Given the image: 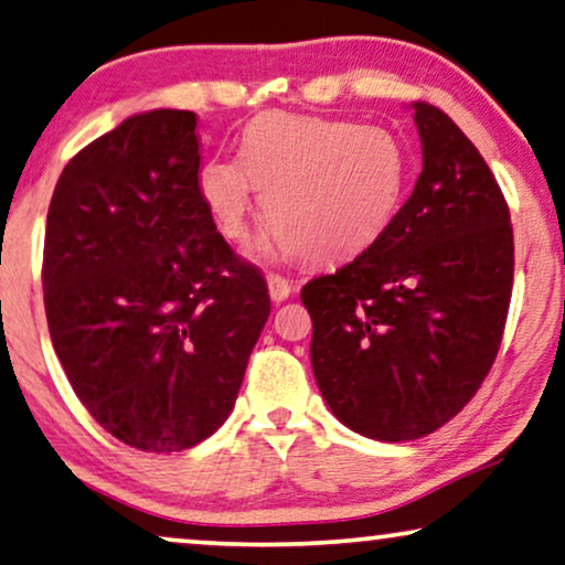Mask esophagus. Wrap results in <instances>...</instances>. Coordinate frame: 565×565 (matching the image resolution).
<instances>
[{"label": "esophagus", "mask_w": 565, "mask_h": 565, "mask_svg": "<svg viewBox=\"0 0 565 565\" xmlns=\"http://www.w3.org/2000/svg\"><path fill=\"white\" fill-rule=\"evenodd\" d=\"M294 291V286L289 279H284V276H268V294H271V301L276 305H281L284 299H289Z\"/></svg>", "instance_id": "34e87169"}]
</instances>
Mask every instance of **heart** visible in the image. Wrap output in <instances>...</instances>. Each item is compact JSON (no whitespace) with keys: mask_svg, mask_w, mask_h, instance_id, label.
I'll return each mask as SVG.
<instances>
[{"mask_svg":"<svg viewBox=\"0 0 565 565\" xmlns=\"http://www.w3.org/2000/svg\"><path fill=\"white\" fill-rule=\"evenodd\" d=\"M409 161L396 135L312 115L268 113L243 135V156L210 158L196 186L227 241L248 237L258 192L274 230L258 250L338 260L379 241L407 192Z\"/></svg>","mask_w":565,"mask_h":565,"instance_id":"obj_1","label":"heart"}]
</instances>
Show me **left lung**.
Wrapping results in <instances>:
<instances>
[{
    "instance_id": "1",
    "label": "left lung",
    "mask_w": 565,
    "mask_h": 565,
    "mask_svg": "<svg viewBox=\"0 0 565 565\" xmlns=\"http://www.w3.org/2000/svg\"><path fill=\"white\" fill-rule=\"evenodd\" d=\"M423 173L376 243L301 289L312 371L363 438H425L479 392L512 297L510 206L460 127L415 102Z\"/></svg>"
}]
</instances>
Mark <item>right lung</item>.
I'll return each mask as SVG.
<instances>
[{
    "label": "right lung",
    "instance_id": "1",
    "mask_svg": "<svg viewBox=\"0 0 565 565\" xmlns=\"http://www.w3.org/2000/svg\"><path fill=\"white\" fill-rule=\"evenodd\" d=\"M196 173V115L150 109L71 158L47 206L55 355L89 415L148 452L186 450L225 423L271 315Z\"/></svg>",
    "mask_w": 565,
    "mask_h": 565
}]
</instances>
